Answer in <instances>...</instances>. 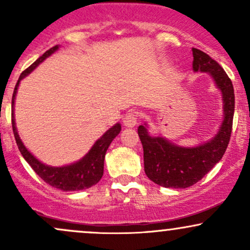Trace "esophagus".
I'll use <instances>...</instances> for the list:
<instances>
[{
	"instance_id": "1",
	"label": "esophagus",
	"mask_w": 250,
	"mask_h": 250,
	"mask_svg": "<svg viewBox=\"0 0 250 250\" xmlns=\"http://www.w3.org/2000/svg\"><path fill=\"white\" fill-rule=\"evenodd\" d=\"M123 125L127 128H133L137 125V115L136 113L131 111V113H128L127 115L123 119Z\"/></svg>"
}]
</instances>
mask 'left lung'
<instances>
[{
	"label": "left lung",
	"instance_id": "8db88e82",
	"mask_svg": "<svg viewBox=\"0 0 250 250\" xmlns=\"http://www.w3.org/2000/svg\"><path fill=\"white\" fill-rule=\"evenodd\" d=\"M193 51L194 73H207L222 97L223 120L211 139L193 147H182L162 135L153 136L147 123L137 129L143 147L146 175L165 188H188L202 179L222 159L229 139L235 109L234 88L230 79L215 60L196 48Z\"/></svg>",
	"mask_w": 250,
	"mask_h": 250
}]
</instances>
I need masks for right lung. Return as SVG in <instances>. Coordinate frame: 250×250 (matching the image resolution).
Masks as SVG:
<instances>
[{"mask_svg":"<svg viewBox=\"0 0 250 250\" xmlns=\"http://www.w3.org/2000/svg\"><path fill=\"white\" fill-rule=\"evenodd\" d=\"M59 44L50 48L49 50L45 51L41 57H39L29 68H27L20 75L19 81H17L15 89H14L13 100H11V123H13V131L17 143V147H19L20 151H21L22 156L24 157L25 161L29 163L30 167L34 169V171L44 182H47L51 187L57 188L63 191L83 190V189L93 187L94 185H96L101 180L103 175V168H104L105 153H107V149L110 146V143L113 142V140L121 131V125L120 123H115L100 139H97L95 143L93 145V147L89 149L88 153L82 159H80L76 162L70 163V165L60 166V167H53V166L45 165V163L40 161L36 156H34L30 153L29 149L25 147L24 143L22 142L16 128L15 113H14V110H15V99L20 83H21L24 77L29 75L31 71L36 69L40 63H42L47 57L53 55L55 51L59 50Z\"/></svg>","mask_w":250,"mask_h":250,"instance_id":"add662e5","label":"right lung"}]
</instances>
